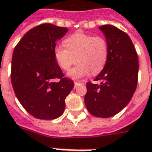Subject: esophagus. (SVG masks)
Listing matches in <instances>:
<instances>
[{"instance_id": "34e87169", "label": "esophagus", "mask_w": 152, "mask_h": 152, "mask_svg": "<svg viewBox=\"0 0 152 152\" xmlns=\"http://www.w3.org/2000/svg\"><path fill=\"white\" fill-rule=\"evenodd\" d=\"M82 83H80V82H74V88H77L79 84H81Z\"/></svg>"}]
</instances>
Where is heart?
<instances>
[{"label": "heart", "mask_w": 152, "mask_h": 152, "mask_svg": "<svg viewBox=\"0 0 152 152\" xmlns=\"http://www.w3.org/2000/svg\"><path fill=\"white\" fill-rule=\"evenodd\" d=\"M65 46H56L55 60L63 70L68 71L76 62L79 64L69 70L68 76L74 79L85 78L92 72L99 73L106 64L109 55L108 42L102 37L77 32L64 40Z\"/></svg>", "instance_id": "b5f03b06"}]
</instances>
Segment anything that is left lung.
I'll use <instances>...</instances> for the list:
<instances>
[{"label": "left lung", "mask_w": 152, "mask_h": 152, "mask_svg": "<svg viewBox=\"0 0 152 152\" xmlns=\"http://www.w3.org/2000/svg\"><path fill=\"white\" fill-rule=\"evenodd\" d=\"M99 29L105 36L109 55L105 66L94 78L100 83H87L84 103L91 115L109 118L131 101L137 86L139 63L133 42L125 31L112 25Z\"/></svg>", "instance_id": "8db88e82"}]
</instances>
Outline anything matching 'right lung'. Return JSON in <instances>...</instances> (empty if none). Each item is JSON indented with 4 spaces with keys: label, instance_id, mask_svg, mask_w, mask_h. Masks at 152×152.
<instances>
[{
    "label": "right lung",
    "instance_id": "1",
    "mask_svg": "<svg viewBox=\"0 0 152 152\" xmlns=\"http://www.w3.org/2000/svg\"><path fill=\"white\" fill-rule=\"evenodd\" d=\"M67 27L41 24L22 37L13 51L11 80L15 94L24 109L40 120L63 115L65 99L74 86L64 77L55 60L53 49ZM59 79L58 81L54 79Z\"/></svg>",
    "mask_w": 152,
    "mask_h": 152
}]
</instances>
